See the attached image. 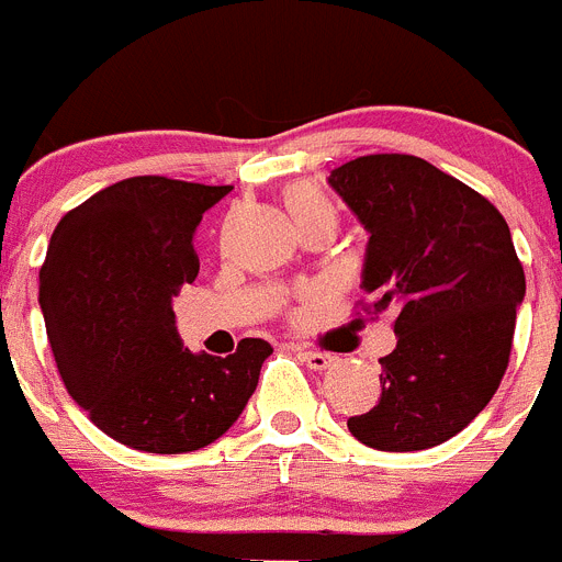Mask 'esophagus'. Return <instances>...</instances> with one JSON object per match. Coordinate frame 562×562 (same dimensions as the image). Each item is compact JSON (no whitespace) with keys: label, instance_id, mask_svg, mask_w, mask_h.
Segmentation results:
<instances>
[{"label":"esophagus","instance_id":"1","mask_svg":"<svg viewBox=\"0 0 562 562\" xmlns=\"http://www.w3.org/2000/svg\"><path fill=\"white\" fill-rule=\"evenodd\" d=\"M297 355H301V360L310 366V369L315 371H326L335 362V357L326 355V351H310V349H297Z\"/></svg>","mask_w":562,"mask_h":562}]
</instances>
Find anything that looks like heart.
Masks as SVG:
<instances>
[{"label": "heart", "instance_id": "obj_1", "mask_svg": "<svg viewBox=\"0 0 562 562\" xmlns=\"http://www.w3.org/2000/svg\"><path fill=\"white\" fill-rule=\"evenodd\" d=\"M284 205L292 220H306L312 213H335L326 193L315 182H295L284 191Z\"/></svg>", "mask_w": 562, "mask_h": 562}]
</instances>
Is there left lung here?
<instances>
[{
    "label": "left lung",
    "mask_w": 562,
    "mask_h": 562,
    "mask_svg": "<svg viewBox=\"0 0 562 562\" xmlns=\"http://www.w3.org/2000/svg\"><path fill=\"white\" fill-rule=\"evenodd\" d=\"M331 188L369 231L366 315L394 310L382 394L351 416L357 441L389 453L436 448L498 391L524 301V265L493 202L414 154L342 162ZM360 315V312H357Z\"/></svg>",
    "instance_id": "8db88e82"
}]
</instances>
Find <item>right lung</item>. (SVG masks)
<instances>
[{
  "label": "right lung",
  "instance_id": "obj_1",
  "mask_svg": "<svg viewBox=\"0 0 562 562\" xmlns=\"http://www.w3.org/2000/svg\"><path fill=\"white\" fill-rule=\"evenodd\" d=\"M231 186L128 177L64 220L38 272V304L69 396L114 441L191 453L245 411L272 346L193 355L171 301L200 272L193 231Z\"/></svg>",
  "mask_w": 562,
  "mask_h": 562
}]
</instances>
